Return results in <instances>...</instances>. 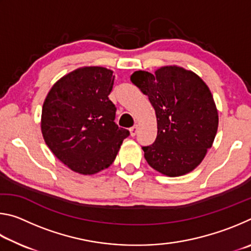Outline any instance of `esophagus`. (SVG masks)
<instances>
[{
  "instance_id": "esophagus-1",
  "label": "esophagus",
  "mask_w": 251,
  "mask_h": 251,
  "mask_svg": "<svg viewBox=\"0 0 251 251\" xmlns=\"http://www.w3.org/2000/svg\"><path fill=\"white\" fill-rule=\"evenodd\" d=\"M129 131H130V136H135L136 134H137V131H138V126L137 125H134L129 129Z\"/></svg>"
}]
</instances>
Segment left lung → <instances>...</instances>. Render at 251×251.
<instances>
[{
  "instance_id": "8db88e82",
  "label": "left lung",
  "mask_w": 251,
  "mask_h": 251,
  "mask_svg": "<svg viewBox=\"0 0 251 251\" xmlns=\"http://www.w3.org/2000/svg\"><path fill=\"white\" fill-rule=\"evenodd\" d=\"M130 80L148 96L157 117L155 142L142 147L148 165L169 177L194 171L218 128V112L206 83L175 65L160 67L154 75L134 72Z\"/></svg>"
}]
</instances>
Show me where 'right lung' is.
<instances>
[{
  "instance_id": "obj_1",
  "label": "right lung",
  "mask_w": 251,
  "mask_h": 251,
  "mask_svg": "<svg viewBox=\"0 0 251 251\" xmlns=\"http://www.w3.org/2000/svg\"><path fill=\"white\" fill-rule=\"evenodd\" d=\"M114 78L105 67H80L58 79L44 100V141L75 173L93 175L109 167L129 136L114 122L116 107L108 99Z\"/></svg>"
}]
</instances>
